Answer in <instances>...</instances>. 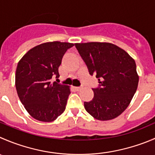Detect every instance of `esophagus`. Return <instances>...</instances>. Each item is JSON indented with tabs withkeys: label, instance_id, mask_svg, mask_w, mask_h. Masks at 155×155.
Returning <instances> with one entry per match:
<instances>
[{
	"label": "esophagus",
	"instance_id": "1",
	"mask_svg": "<svg viewBox=\"0 0 155 155\" xmlns=\"http://www.w3.org/2000/svg\"><path fill=\"white\" fill-rule=\"evenodd\" d=\"M82 88V86H79V87H75V89L76 90V91H79V90H81Z\"/></svg>",
	"mask_w": 155,
	"mask_h": 155
}]
</instances>
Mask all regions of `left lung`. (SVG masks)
I'll use <instances>...</instances> for the list:
<instances>
[{
	"label": "left lung",
	"instance_id": "1",
	"mask_svg": "<svg viewBox=\"0 0 155 155\" xmlns=\"http://www.w3.org/2000/svg\"><path fill=\"white\" fill-rule=\"evenodd\" d=\"M75 46L90 75H95L99 82L97 88H92V100L84 102L85 109L98 120L117 117L137 89L136 62L124 49L111 43H76Z\"/></svg>",
	"mask_w": 155,
	"mask_h": 155
}]
</instances>
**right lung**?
I'll list each match as a JSON object with an SVG mask.
<instances>
[{"instance_id":"1","label":"right lung","mask_w":155,"mask_h":155,"mask_svg":"<svg viewBox=\"0 0 155 155\" xmlns=\"http://www.w3.org/2000/svg\"><path fill=\"white\" fill-rule=\"evenodd\" d=\"M72 43L52 41L30 49L19 61L16 70V91L28 114L42 122L55 120L65 110L70 86L56 82L58 68Z\"/></svg>"}]
</instances>
